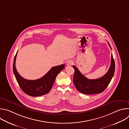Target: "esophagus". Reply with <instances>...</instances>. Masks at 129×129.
<instances>
[{
    "instance_id": "obj_1",
    "label": "esophagus",
    "mask_w": 129,
    "mask_h": 129,
    "mask_svg": "<svg viewBox=\"0 0 129 129\" xmlns=\"http://www.w3.org/2000/svg\"><path fill=\"white\" fill-rule=\"evenodd\" d=\"M73 64V62L72 60H69L66 62L67 66H71Z\"/></svg>"
}]
</instances>
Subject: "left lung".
Returning <instances> with one entry per match:
<instances>
[{
    "label": "left lung",
    "mask_w": 129,
    "mask_h": 129,
    "mask_svg": "<svg viewBox=\"0 0 129 129\" xmlns=\"http://www.w3.org/2000/svg\"><path fill=\"white\" fill-rule=\"evenodd\" d=\"M73 68L75 69L73 82L77 90L85 94H94L102 92L111 82L115 71V62L112 54L111 65L108 72L102 77L95 80L86 78L75 65H73Z\"/></svg>",
    "instance_id": "1"
}]
</instances>
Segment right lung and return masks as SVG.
<instances>
[{
	"label": "right lung",
	"instance_id": "obj_1",
	"mask_svg": "<svg viewBox=\"0 0 129 129\" xmlns=\"http://www.w3.org/2000/svg\"><path fill=\"white\" fill-rule=\"evenodd\" d=\"M17 52L14 59L13 69L16 80L22 91L26 94L34 97L42 96L48 93L57 75L64 68L65 65L52 67L45 76L38 80H26L20 76L16 70L15 61Z\"/></svg>",
	"mask_w": 129,
	"mask_h": 129
}]
</instances>
